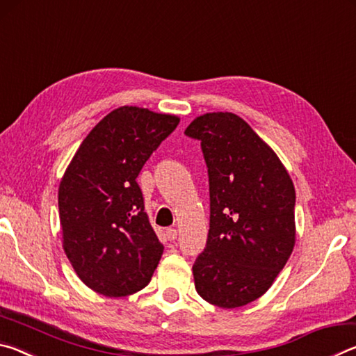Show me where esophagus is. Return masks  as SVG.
I'll list each match as a JSON object with an SVG mask.
<instances>
[{
  "mask_svg": "<svg viewBox=\"0 0 356 356\" xmlns=\"http://www.w3.org/2000/svg\"><path fill=\"white\" fill-rule=\"evenodd\" d=\"M165 234H166V238L168 240H176L177 238V231L174 227H168L166 231H165Z\"/></svg>",
  "mask_w": 356,
  "mask_h": 356,
  "instance_id": "34e87169",
  "label": "esophagus"
}]
</instances>
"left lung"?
<instances>
[{
  "instance_id": "1",
  "label": "left lung",
  "mask_w": 356,
  "mask_h": 356,
  "mask_svg": "<svg viewBox=\"0 0 356 356\" xmlns=\"http://www.w3.org/2000/svg\"><path fill=\"white\" fill-rule=\"evenodd\" d=\"M185 134L209 168L210 229L193 265L196 292L240 308L268 291L295 246V188L275 150L234 113H206Z\"/></svg>"
}]
</instances>
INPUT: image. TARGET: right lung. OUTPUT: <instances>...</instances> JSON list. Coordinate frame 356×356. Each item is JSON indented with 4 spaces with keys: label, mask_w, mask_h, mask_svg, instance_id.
Masks as SVG:
<instances>
[{
    "label": "right lung",
    "mask_w": 356,
    "mask_h": 356,
    "mask_svg": "<svg viewBox=\"0 0 356 356\" xmlns=\"http://www.w3.org/2000/svg\"><path fill=\"white\" fill-rule=\"evenodd\" d=\"M179 120L119 106L89 131L64 172L58 190L63 248L94 292L127 297L152 278L163 245L144 212L136 177Z\"/></svg>",
    "instance_id": "right-lung-1"
}]
</instances>
